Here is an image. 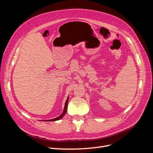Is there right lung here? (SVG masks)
<instances>
[{
	"instance_id": "right-lung-1",
	"label": "right lung",
	"mask_w": 153,
	"mask_h": 153,
	"mask_svg": "<svg viewBox=\"0 0 153 153\" xmlns=\"http://www.w3.org/2000/svg\"><path fill=\"white\" fill-rule=\"evenodd\" d=\"M68 100H69V97H68V98L66 101V103H65V105H64V108L63 110V112L62 113V114L61 115H59V117H57V118H55L53 119H50V120H46L45 121H58V120H60L61 119H62L64 115L66 114V111H67V108H68Z\"/></svg>"
}]
</instances>
